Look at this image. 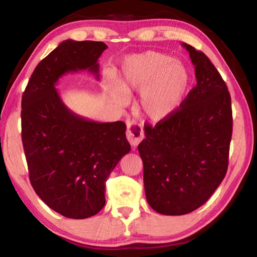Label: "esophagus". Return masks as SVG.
<instances>
[{
  "label": "esophagus",
  "mask_w": 257,
  "mask_h": 257,
  "mask_svg": "<svg viewBox=\"0 0 257 257\" xmlns=\"http://www.w3.org/2000/svg\"><path fill=\"white\" fill-rule=\"evenodd\" d=\"M144 138L143 128L135 121H127V139L130 145L136 147Z\"/></svg>",
  "instance_id": "1"
}]
</instances>
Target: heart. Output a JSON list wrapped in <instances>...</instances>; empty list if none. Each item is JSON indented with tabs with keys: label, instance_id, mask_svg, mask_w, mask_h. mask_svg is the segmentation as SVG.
Listing matches in <instances>:
<instances>
[{
	"label": "heart",
	"instance_id": "obj_1",
	"mask_svg": "<svg viewBox=\"0 0 257 257\" xmlns=\"http://www.w3.org/2000/svg\"><path fill=\"white\" fill-rule=\"evenodd\" d=\"M190 82L185 64L160 52L147 51L128 56L118 80L110 78L107 88L115 103L125 104L128 95L141 93L139 105L146 118L160 122L181 106Z\"/></svg>",
	"mask_w": 257,
	"mask_h": 257
}]
</instances>
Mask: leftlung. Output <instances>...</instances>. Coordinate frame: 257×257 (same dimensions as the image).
Instances as JSON below:
<instances>
[{"mask_svg": "<svg viewBox=\"0 0 257 257\" xmlns=\"http://www.w3.org/2000/svg\"><path fill=\"white\" fill-rule=\"evenodd\" d=\"M197 84L175 114L146 124L138 145L147 203L160 214L182 215L202 206L228 170L231 97L210 59L186 43Z\"/></svg>", "mask_w": 257, "mask_h": 257, "instance_id": "left-lung-1", "label": "left lung"}]
</instances>
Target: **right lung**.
I'll use <instances>...</instances> for the list:
<instances>
[{"instance_id":"add662e5","label":"right lung","mask_w":257,"mask_h":257,"mask_svg":"<svg viewBox=\"0 0 257 257\" xmlns=\"http://www.w3.org/2000/svg\"><path fill=\"white\" fill-rule=\"evenodd\" d=\"M103 42L67 40L35 68L21 101V137L29 179L40 198L70 219L93 216L105 205V181L130 152L125 123L97 122L69 110L56 82L88 70L98 79Z\"/></svg>"}]
</instances>
